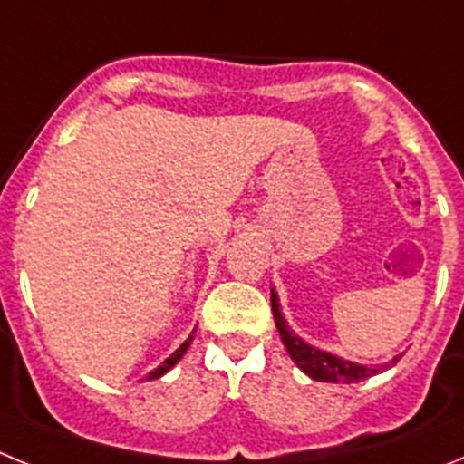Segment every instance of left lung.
<instances>
[{
  "mask_svg": "<svg viewBox=\"0 0 464 464\" xmlns=\"http://www.w3.org/2000/svg\"><path fill=\"white\" fill-rule=\"evenodd\" d=\"M272 311L283 346H285V351H288V355L293 358V362L297 364L299 370L304 372L306 376H311L314 381H323V383H358V381L370 379V376H374L376 372H379L376 367H367V364L351 362V360H343L334 353H327V351H321V348L311 346L304 339L297 337V334L288 327L285 318H283L281 304H278V295L274 288ZM397 358H400V355H397ZM397 358H392V362H397Z\"/></svg>",
  "mask_w": 464,
  "mask_h": 464,
  "instance_id": "obj_1",
  "label": "left lung"
}]
</instances>
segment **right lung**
Wrapping results in <instances>:
<instances>
[{
	"mask_svg": "<svg viewBox=\"0 0 464 464\" xmlns=\"http://www.w3.org/2000/svg\"><path fill=\"white\" fill-rule=\"evenodd\" d=\"M192 339H195V330H192V334H190V337H188V339H186V342H183V343H181V346L176 348L174 353H171V355H169V358H167V360H165V362L160 364L158 370H153V372H150V374H149V381H150V379H160V376H162V374H167V372H169V370H171V367H174V364H176V362H179V360H181V358H183V355H186V351H188V348H190Z\"/></svg>",
	"mask_w": 464,
	"mask_h": 464,
	"instance_id": "1",
	"label": "right lung"
}]
</instances>
